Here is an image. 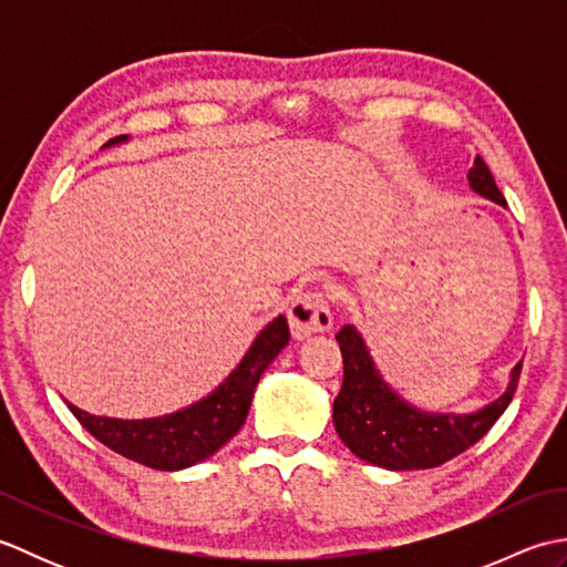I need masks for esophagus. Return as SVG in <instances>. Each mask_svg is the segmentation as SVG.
<instances>
[{
    "mask_svg": "<svg viewBox=\"0 0 567 567\" xmlns=\"http://www.w3.org/2000/svg\"><path fill=\"white\" fill-rule=\"evenodd\" d=\"M287 315H290V329L295 341H305L309 336L329 331L333 323L331 307L321 292H305L295 297Z\"/></svg>",
    "mask_w": 567,
    "mask_h": 567,
    "instance_id": "obj_1",
    "label": "esophagus"
}]
</instances>
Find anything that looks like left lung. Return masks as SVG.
Listing matches in <instances>:
<instances>
[{
	"label": "left lung",
	"instance_id": "1",
	"mask_svg": "<svg viewBox=\"0 0 567 567\" xmlns=\"http://www.w3.org/2000/svg\"><path fill=\"white\" fill-rule=\"evenodd\" d=\"M470 189L495 204H507L485 161L475 158L467 173ZM343 353V384L333 400V426L353 455L384 470H424L451 461L477 443L509 406L522 363L495 402L467 414L424 412L390 388L353 323L336 333Z\"/></svg>",
	"mask_w": 567,
	"mask_h": 567
}]
</instances>
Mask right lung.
Listing matches in <instances>:
<instances>
[{
	"label": "right lung",
	"instance_id": "add662e5",
	"mask_svg": "<svg viewBox=\"0 0 567 567\" xmlns=\"http://www.w3.org/2000/svg\"><path fill=\"white\" fill-rule=\"evenodd\" d=\"M126 141L128 136H116L106 141L102 148L122 146ZM287 343H290V327H287V317L280 315L256 336L246 355L228 372L219 388L173 414L151 419H112L82 412L80 406L70 402L68 406L80 424L106 449L141 465L175 473V470L207 461L236 436L238 429L246 424L260 375Z\"/></svg>",
	"mask_w": 567,
	"mask_h": 567
}]
</instances>
